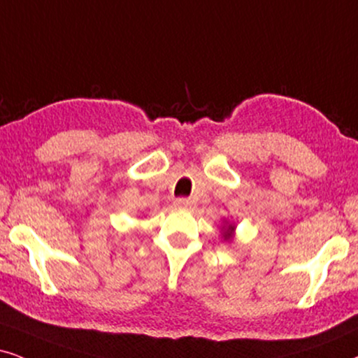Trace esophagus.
<instances>
[{"label": "esophagus", "instance_id": "34e87169", "mask_svg": "<svg viewBox=\"0 0 358 358\" xmlns=\"http://www.w3.org/2000/svg\"><path fill=\"white\" fill-rule=\"evenodd\" d=\"M175 205L178 208H183V210H188V208L193 206V201L189 200V198H178V200L175 201Z\"/></svg>", "mask_w": 358, "mask_h": 358}]
</instances>
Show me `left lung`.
I'll return each instance as SVG.
<instances>
[{"mask_svg":"<svg viewBox=\"0 0 358 358\" xmlns=\"http://www.w3.org/2000/svg\"><path fill=\"white\" fill-rule=\"evenodd\" d=\"M220 233H221V238H223V241L231 243L234 236H236V224L224 218L223 224H221V231Z\"/></svg>","mask_w":358,"mask_h":358,"instance_id":"1","label":"left lung"}]
</instances>
